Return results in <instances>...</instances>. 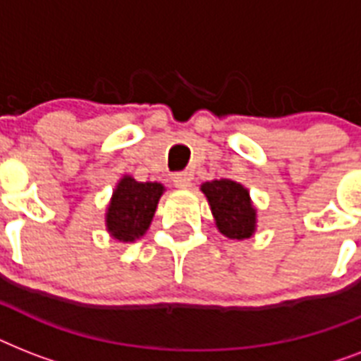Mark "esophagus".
I'll return each mask as SVG.
<instances>
[{"label": "esophagus", "instance_id": "esophagus-1", "mask_svg": "<svg viewBox=\"0 0 361 361\" xmlns=\"http://www.w3.org/2000/svg\"><path fill=\"white\" fill-rule=\"evenodd\" d=\"M191 180L192 176L189 174V172H178V174H174V178H172V181H174V185L178 187V189H189V187H191Z\"/></svg>", "mask_w": 361, "mask_h": 361}]
</instances>
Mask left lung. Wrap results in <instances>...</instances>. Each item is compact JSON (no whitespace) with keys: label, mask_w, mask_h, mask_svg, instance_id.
I'll list each match as a JSON object with an SVG mask.
<instances>
[{"label":"left lung","mask_w":361,"mask_h":361,"mask_svg":"<svg viewBox=\"0 0 361 361\" xmlns=\"http://www.w3.org/2000/svg\"><path fill=\"white\" fill-rule=\"evenodd\" d=\"M200 191L208 200L217 231L228 240H249L257 232V208L249 189L232 180L204 181Z\"/></svg>","instance_id":"left-lung-1"}]
</instances>
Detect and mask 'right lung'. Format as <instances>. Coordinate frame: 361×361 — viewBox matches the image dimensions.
<instances>
[{
    "label": "right lung",
    "mask_w": 361,
    "mask_h": 361,
    "mask_svg": "<svg viewBox=\"0 0 361 361\" xmlns=\"http://www.w3.org/2000/svg\"><path fill=\"white\" fill-rule=\"evenodd\" d=\"M164 191L166 189L159 181H136L129 174L121 176L104 214V226L110 238L123 243L140 240L152 225Z\"/></svg>",
    "instance_id": "1"
}]
</instances>
